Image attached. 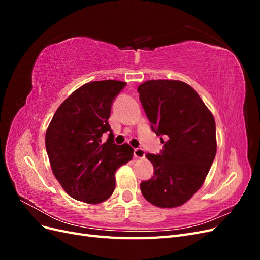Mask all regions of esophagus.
I'll return each mask as SVG.
<instances>
[{
	"label": "esophagus",
	"instance_id": "1",
	"mask_svg": "<svg viewBox=\"0 0 260 260\" xmlns=\"http://www.w3.org/2000/svg\"><path fill=\"white\" fill-rule=\"evenodd\" d=\"M133 155H135L136 158H144L145 157V152L143 148H135V152H133Z\"/></svg>",
	"mask_w": 260,
	"mask_h": 260
}]
</instances>
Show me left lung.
<instances>
[{
    "instance_id": "left-lung-1",
    "label": "left lung",
    "mask_w": 260,
    "mask_h": 260,
    "mask_svg": "<svg viewBox=\"0 0 260 260\" xmlns=\"http://www.w3.org/2000/svg\"><path fill=\"white\" fill-rule=\"evenodd\" d=\"M138 92L151 129L164 143L160 154H146L154 176L140 184L141 192L157 207L181 206L203 185L215 159L214 116L182 81L149 80L140 84Z\"/></svg>"
}]
</instances>
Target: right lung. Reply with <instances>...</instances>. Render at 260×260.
Wrapping results in <instances>:
<instances>
[{
    "label": "right lung",
    "instance_id": "right-lung-1",
    "mask_svg": "<svg viewBox=\"0 0 260 260\" xmlns=\"http://www.w3.org/2000/svg\"><path fill=\"white\" fill-rule=\"evenodd\" d=\"M125 82L85 83L62 102L45 135L51 168L65 192L77 201L99 204L115 190V172L132 159L133 148L114 142L108 123L113 102ZM109 132L101 143V136Z\"/></svg>",
    "mask_w": 260,
    "mask_h": 260
}]
</instances>
